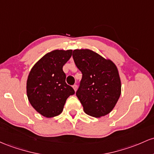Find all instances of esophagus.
I'll return each instance as SVG.
<instances>
[{
	"label": "esophagus",
	"instance_id": "1",
	"mask_svg": "<svg viewBox=\"0 0 154 154\" xmlns=\"http://www.w3.org/2000/svg\"><path fill=\"white\" fill-rule=\"evenodd\" d=\"M72 88H73V89H74V90H75V91H77V88H78V86H77L76 84H74V85L72 86Z\"/></svg>",
	"mask_w": 154,
	"mask_h": 154
}]
</instances>
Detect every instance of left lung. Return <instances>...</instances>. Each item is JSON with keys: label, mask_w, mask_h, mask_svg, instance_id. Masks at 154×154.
Listing matches in <instances>:
<instances>
[{"label": "left lung", "mask_w": 154, "mask_h": 154, "mask_svg": "<svg viewBox=\"0 0 154 154\" xmlns=\"http://www.w3.org/2000/svg\"><path fill=\"white\" fill-rule=\"evenodd\" d=\"M72 57L82 72L76 96L84 112L96 118L108 114L118 102L122 91L116 65L89 49H75Z\"/></svg>", "instance_id": "obj_1"}]
</instances>
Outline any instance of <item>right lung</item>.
<instances>
[{"label": "right lung", "mask_w": 154, "mask_h": 154, "mask_svg": "<svg viewBox=\"0 0 154 154\" xmlns=\"http://www.w3.org/2000/svg\"><path fill=\"white\" fill-rule=\"evenodd\" d=\"M72 50H54L40 59L31 69L27 81V95L36 111L46 118L63 112L69 96L75 91L65 82L63 67Z\"/></svg>", "instance_id": "add662e5"}]
</instances>
